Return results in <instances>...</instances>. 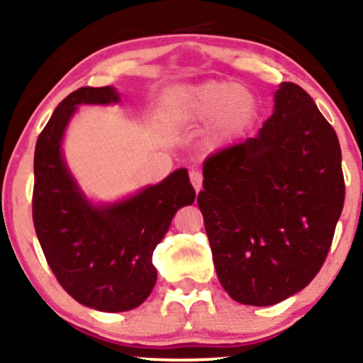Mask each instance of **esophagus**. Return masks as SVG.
Returning <instances> with one entry per match:
<instances>
[{
    "label": "esophagus",
    "instance_id": "34e87169",
    "mask_svg": "<svg viewBox=\"0 0 363 363\" xmlns=\"http://www.w3.org/2000/svg\"><path fill=\"white\" fill-rule=\"evenodd\" d=\"M189 177H191V182H193L196 193H199V189H201V184H203V176H201V172H199V170L193 169V170H191V172H189Z\"/></svg>",
    "mask_w": 363,
    "mask_h": 363
}]
</instances>
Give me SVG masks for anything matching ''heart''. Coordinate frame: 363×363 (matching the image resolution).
Listing matches in <instances>:
<instances>
[{
	"label": "heart",
	"instance_id": "heart-1",
	"mask_svg": "<svg viewBox=\"0 0 363 363\" xmlns=\"http://www.w3.org/2000/svg\"><path fill=\"white\" fill-rule=\"evenodd\" d=\"M256 101L232 82H208L176 90L167 99V116L174 123H205L218 118V133L230 136L251 123Z\"/></svg>",
	"mask_w": 363,
	"mask_h": 363
}]
</instances>
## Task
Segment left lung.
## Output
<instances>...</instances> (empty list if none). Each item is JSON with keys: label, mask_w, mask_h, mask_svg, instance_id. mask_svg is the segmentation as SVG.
I'll use <instances>...</instances> for the list:
<instances>
[{"label": "left lung", "mask_w": 363, "mask_h": 363, "mask_svg": "<svg viewBox=\"0 0 363 363\" xmlns=\"http://www.w3.org/2000/svg\"><path fill=\"white\" fill-rule=\"evenodd\" d=\"M203 177L198 206L225 291L273 306L306 289L345 203L338 136L311 95L283 82L256 138L208 157Z\"/></svg>", "instance_id": "obj_1"}]
</instances>
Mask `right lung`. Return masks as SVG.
I'll return each mask as SVG.
<instances>
[{"instance_id": "obj_1", "label": "right lung", "mask_w": 363, "mask_h": 363, "mask_svg": "<svg viewBox=\"0 0 363 363\" xmlns=\"http://www.w3.org/2000/svg\"><path fill=\"white\" fill-rule=\"evenodd\" d=\"M118 101L111 86L72 91L40 131L34 155L32 218L45 261L74 301L104 312L135 309L147 301L157 281L153 251L176 211L196 198L186 169L106 208L83 198L62 162V133L80 104Z\"/></svg>"}]
</instances>
